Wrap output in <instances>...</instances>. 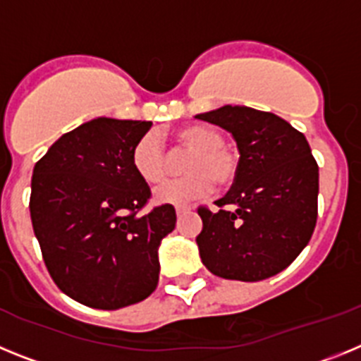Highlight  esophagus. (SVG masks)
I'll return each instance as SVG.
<instances>
[{"instance_id": "1", "label": "esophagus", "mask_w": 361, "mask_h": 361, "mask_svg": "<svg viewBox=\"0 0 361 361\" xmlns=\"http://www.w3.org/2000/svg\"><path fill=\"white\" fill-rule=\"evenodd\" d=\"M175 212H177V216H180V215H184V213L191 212V208L190 206H177V208H175Z\"/></svg>"}]
</instances>
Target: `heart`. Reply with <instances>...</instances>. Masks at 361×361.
<instances>
[{
	"label": "heart",
	"mask_w": 361,
	"mask_h": 361,
	"mask_svg": "<svg viewBox=\"0 0 361 361\" xmlns=\"http://www.w3.org/2000/svg\"><path fill=\"white\" fill-rule=\"evenodd\" d=\"M178 146L191 152L184 164L186 177L175 178L155 190L153 199L159 204H186L209 195L215 186H229L238 175L237 153L224 146V137L212 126L190 124L175 132ZM133 170L148 184L164 180L168 173L162 142L155 133H146L132 149Z\"/></svg>",
	"instance_id": "1"
}]
</instances>
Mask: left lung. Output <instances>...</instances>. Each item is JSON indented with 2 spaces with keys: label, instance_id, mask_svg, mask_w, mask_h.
<instances>
[{
  "label": "left lung",
  "instance_id": "8db88e82",
  "mask_svg": "<svg viewBox=\"0 0 361 361\" xmlns=\"http://www.w3.org/2000/svg\"><path fill=\"white\" fill-rule=\"evenodd\" d=\"M237 142L238 175L216 200L199 208L202 264L228 280L258 282L283 271L311 240L318 215V164L304 133L250 106L226 104L195 116Z\"/></svg>",
  "mask_w": 361,
  "mask_h": 361
}]
</instances>
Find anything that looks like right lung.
I'll return each instance as SVG.
<instances>
[{"instance_id": "right-lung-1", "label": "right lung", "mask_w": 361, "mask_h": 361, "mask_svg": "<svg viewBox=\"0 0 361 361\" xmlns=\"http://www.w3.org/2000/svg\"><path fill=\"white\" fill-rule=\"evenodd\" d=\"M149 128L97 117L59 137L34 166L30 219L43 260L57 288L88 307H126L157 288L159 245L177 215L171 204L137 215L152 193L132 149Z\"/></svg>"}]
</instances>
